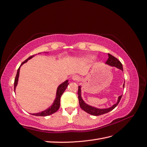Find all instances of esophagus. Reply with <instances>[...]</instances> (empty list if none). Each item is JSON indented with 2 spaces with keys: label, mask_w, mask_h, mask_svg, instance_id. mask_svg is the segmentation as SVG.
I'll return each instance as SVG.
<instances>
[{
  "label": "esophagus",
  "mask_w": 147,
  "mask_h": 147,
  "mask_svg": "<svg viewBox=\"0 0 147 147\" xmlns=\"http://www.w3.org/2000/svg\"><path fill=\"white\" fill-rule=\"evenodd\" d=\"M71 78H72V80L73 81H78L79 80V76H78V75H73Z\"/></svg>",
  "instance_id": "1"
}]
</instances>
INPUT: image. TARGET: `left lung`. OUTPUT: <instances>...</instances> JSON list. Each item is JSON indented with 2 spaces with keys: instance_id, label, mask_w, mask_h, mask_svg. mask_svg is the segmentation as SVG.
Returning a JSON list of instances; mask_svg holds the SVG:
<instances>
[{
  "instance_id": "obj_1",
  "label": "left lung",
  "mask_w": 147,
  "mask_h": 147,
  "mask_svg": "<svg viewBox=\"0 0 147 147\" xmlns=\"http://www.w3.org/2000/svg\"><path fill=\"white\" fill-rule=\"evenodd\" d=\"M106 64H108L109 66H114L117 67L118 69H120L121 71H123V66L121 62L119 61L117 58H116L113 56L111 55L110 54H108V59L106 62ZM123 87H125V83L123 85ZM78 100H79V103L81 108L82 110L86 111L88 113H89L91 115L93 116H100L101 115H103L105 113H107L110 112V111L113 110V109L117 107L118 105L119 102H120L121 98L122 97V95L120 96L118 98V101L117 103H115L111 107H110L108 108H103V109H100L97 108L93 107H91V106L86 104L85 102L83 100V99L81 98V86H78Z\"/></svg>"
}]
</instances>
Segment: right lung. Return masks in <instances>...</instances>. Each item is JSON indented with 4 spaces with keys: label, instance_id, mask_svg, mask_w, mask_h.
I'll use <instances>...</instances> for the list:
<instances>
[{
    "label": "right lung",
    "instance_id": "right-lung-1",
    "mask_svg": "<svg viewBox=\"0 0 147 147\" xmlns=\"http://www.w3.org/2000/svg\"><path fill=\"white\" fill-rule=\"evenodd\" d=\"M34 56V55H32L27 58L26 60H25L21 64V65L20 66L19 69H18V72H17V74H16V76L15 80H14V91L16 90V88L17 84H18V79H19V71H20V66H21L23 64L26 63L27 61L31 59V58ZM68 84H69V83H68V80H66L64 82H63L62 84H61L59 86H58L57 89V92H56V99L54 100L53 105H51L50 107H49L46 110H44V111H42L41 112H39V113H33L31 115H34V116H39V117H46V116H49L50 115H52V114L54 113H56L58 110H59V108L60 107L61 97V96H62V94H63L64 91L66 90Z\"/></svg>",
    "mask_w": 147,
    "mask_h": 147
}]
</instances>
